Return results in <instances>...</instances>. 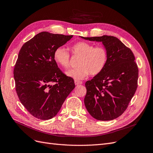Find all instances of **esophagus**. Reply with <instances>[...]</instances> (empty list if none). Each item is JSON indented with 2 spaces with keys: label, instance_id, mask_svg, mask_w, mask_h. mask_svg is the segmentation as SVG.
I'll use <instances>...</instances> for the list:
<instances>
[{
  "label": "esophagus",
  "instance_id": "34e87169",
  "mask_svg": "<svg viewBox=\"0 0 153 153\" xmlns=\"http://www.w3.org/2000/svg\"><path fill=\"white\" fill-rule=\"evenodd\" d=\"M74 83H75V85H80V84H82V82L79 81H77V80H75V81H74Z\"/></svg>",
  "mask_w": 153,
  "mask_h": 153
}]
</instances>
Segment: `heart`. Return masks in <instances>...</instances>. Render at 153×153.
<instances>
[{
    "mask_svg": "<svg viewBox=\"0 0 153 153\" xmlns=\"http://www.w3.org/2000/svg\"><path fill=\"white\" fill-rule=\"evenodd\" d=\"M72 53L81 56L78 62L79 67L66 71V75L77 81L86 78L89 74L97 75L105 68L107 61V51L103 46L95 47L87 42H78L72 46ZM53 57L59 66L67 69L70 66V55L63 47L54 50Z\"/></svg>",
    "mask_w": 153,
    "mask_h": 153,
    "instance_id": "heart-1",
    "label": "heart"
}]
</instances>
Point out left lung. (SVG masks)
Masks as SVG:
<instances>
[{
	"instance_id": "left-lung-1",
	"label": "left lung",
	"mask_w": 153,
	"mask_h": 153,
	"mask_svg": "<svg viewBox=\"0 0 153 153\" xmlns=\"http://www.w3.org/2000/svg\"><path fill=\"white\" fill-rule=\"evenodd\" d=\"M81 38L102 42L108 54L104 69L85 84V108L98 120L115 119L126 109L137 89L138 69L134 54L115 36Z\"/></svg>"
}]
</instances>
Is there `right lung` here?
I'll return each mask as SVG.
<instances>
[{
  "mask_svg": "<svg viewBox=\"0 0 153 153\" xmlns=\"http://www.w3.org/2000/svg\"><path fill=\"white\" fill-rule=\"evenodd\" d=\"M72 35L41 32L24 44L13 70L20 102L33 117L43 120L55 117L74 89V79L58 68L53 54Z\"/></svg>",
  "mask_w": 153,
  "mask_h": 153,
  "instance_id": "obj_1",
  "label": "right lung"
}]
</instances>
